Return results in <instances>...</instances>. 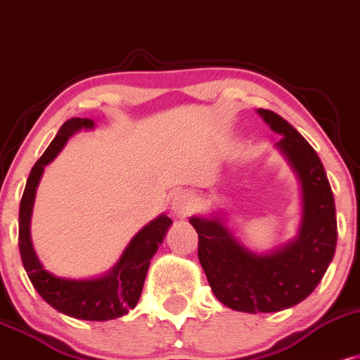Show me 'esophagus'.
Returning a JSON list of instances; mask_svg holds the SVG:
<instances>
[{"label": "esophagus", "mask_w": 360, "mask_h": 360, "mask_svg": "<svg viewBox=\"0 0 360 360\" xmlns=\"http://www.w3.org/2000/svg\"><path fill=\"white\" fill-rule=\"evenodd\" d=\"M172 210L176 217H187L193 210V198L187 192L176 193L172 202Z\"/></svg>", "instance_id": "34e87169"}]
</instances>
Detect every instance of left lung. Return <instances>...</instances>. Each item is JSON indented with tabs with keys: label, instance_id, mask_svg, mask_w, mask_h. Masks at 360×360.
<instances>
[{
	"label": "left lung",
	"instance_id": "1",
	"mask_svg": "<svg viewBox=\"0 0 360 360\" xmlns=\"http://www.w3.org/2000/svg\"><path fill=\"white\" fill-rule=\"evenodd\" d=\"M274 133L276 148L302 187L297 238L268 255L244 248L219 215L190 217L198 234V261L221 303L236 311L271 314L298 305L322 281L337 246L335 202L327 173L310 143L288 121L257 109Z\"/></svg>",
	"mask_w": 360,
	"mask_h": 360
}]
</instances>
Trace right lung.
<instances>
[{"label": "right lung", "mask_w": 360, "mask_h": 360, "mask_svg": "<svg viewBox=\"0 0 360 360\" xmlns=\"http://www.w3.org/2000/svg\"><path fill=\"white\" fill-rule=\"evenodd\" d=\"M92 128L94 121L87 117H72L65 121L45 153L33 165L20 202L18 246L21 263L33 288L50 307L74 319L104 322L126 315L131 308L136 307L150 261L163 243L165 234L172 226V219L162 214L143 227L126 246L116 266L104 276L92 278V280H69L46 271L38 259L30 236V221H32L38 181L41 179L44 168L60 153L72 134L80 129Z\"/></svg>", "instance_id": "right-lung-1"}]
</instances>
